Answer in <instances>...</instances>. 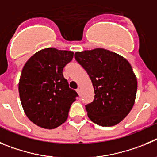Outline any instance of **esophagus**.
<instances>
[{
  "label": "esophagus",
  "mask_w": 157,
  "mask_h": 157,
  "mask_svg": "<svg viewBox=\"0 0 157 157\" xmlns=\"http://www.w3.org/2000/svg\"><path fill=\"white\" fill-rule=\"evenodd\" d=\"M77 92L78 93V94H79V95H80V93H81V90H80V87H78V88L77 89Z\"/></svg>",
  "instance_id": "1"
}]
</instances>
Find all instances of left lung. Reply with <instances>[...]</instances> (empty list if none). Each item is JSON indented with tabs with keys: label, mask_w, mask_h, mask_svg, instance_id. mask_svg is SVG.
<instances>
[{
	"label": "left lung",
	"mask_w": 157,
	"mask_h": 157,
	"mask_svg": "<svg viewBox=\"0 0 157 157\" xmlns=\"http://www.w3.org/2000/svg\"><path fill=\"white\" fill-rule=\"evenodd\" d=\"M74 57L94 87V100L85 105L89 119L103 127L119 124L130 113L136 97L138 82L129 62L104 48L77 52Z\"/></svg>",
	"instance_id": "8db88e82"
}]
</instances>
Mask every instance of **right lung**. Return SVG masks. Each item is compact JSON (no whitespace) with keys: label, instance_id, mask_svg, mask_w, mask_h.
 Here are the masks:
<instances>
[{"label":"right lung","instance_id":"1","mask_svg":"<svg viewBox=\"0 0 157 157\" xmlns=\"http://www.w3.org/2000/svg\"><path fill=\"white\" fill-rule=\"evenodd\" d=\"M73 58L71 51L48 48L24 65L19 82L21 103L28 118L40 128L54 129L62 125L78 96L63 74Z\"/></svg>","mask_w":157,"mask_h":157}]
</instances>
